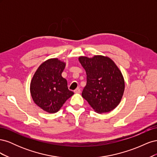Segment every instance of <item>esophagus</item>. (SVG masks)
<instances>
[{"label":"esophagus","mask_w":157,"mask_h":157,"mask_svg":"<svg viewBox=\"0 0 157 157\" xmlns=\"http://www.w3.org/2000/svg\"><path fill=\"white\" fill-rule=\"evenodd\" d=\"M74 92H75V93H77V94H78V93H80V89L79 88H76V89L75 90Z\"/></svg>","instance_id":"34e87169"}]
</instances>
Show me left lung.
Returning a JSON list of instances; mask_svg holds the SVG:
<instances>
[{"mask_svg": "<svg viewBox=\"0 0 157 157\" xmlns=\"http://www.w3.org/2000/svg\"><path fill=\"white\" fill-rule=\"evenodd\" d=\"M78 59L86 73L82 98L98 113L113 110L121 102L125 86L119 69L105 56H81Z\"/></svg>", "mask_w": 157, "mask_h": 157, "instance_id": "1", "label": "left lung"}]
</instances>
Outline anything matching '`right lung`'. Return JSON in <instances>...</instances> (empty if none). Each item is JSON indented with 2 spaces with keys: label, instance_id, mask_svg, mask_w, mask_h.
<instances>
[{
  "label": "right lung",
  "instance_id": "obj_1",
  "mask_svg": "<svg viewBox=\"0 0 157 157\" xmlns=\"http://www.w3.org/2000/svg\"><path fill=\"white\" fill-rule=\"evenodd\" d=\"M65 63L57 58L42 63L32 78L30 91L33 101L49 113L58 112L74 92L61 76Z\"/></svg>",
  "mask_w": 157,
  "mask_h": 157
}]
</instances>
